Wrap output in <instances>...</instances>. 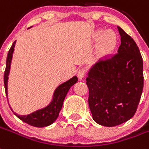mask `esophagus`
I'll list each match as a JSON object with an SVG mask.
<instances>
[{"instance_id": "1", "label": "esophagus", "mask_w": 149, "mask_h": 149, "mask_svg": "<svg viewBox=\"0 0 149 149\" xmlns=\"http://www.w3.org/2000/svg\"><path fill=\"white\" fill-rule=\"evenodd\" d=\"M85 75V68L79 69L78 71V78H79L80 80H81V79H83V78H84Z\"/></svg>"}]
</instances>
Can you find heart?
I'll use <instances>...</instances> for the list:
<instances>
[{
    "instance_id": "1",
    "label": "heart",
    "mask_w": 149,
    "mask_h": 149,
    "mask_svg": "<svg viewBox=\"0 0 149 149\" xmlns=\"http://www.w3.org/2000/svg\"><path fill=\"white\" fill-rule=\"evenodd\" d=\"M95 40H100L98 51L101 55H106L111 53L116 45V36L112 31H98L95 34Z\"/></svg>"
}]
</instances>
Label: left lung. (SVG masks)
Masks as SVG:
<instances>
[{
  "instance_id": "1",
  "label": "left lung",
  "mask_w": 149,
  "mask_h": 149,
  "mask_svg": "<svg viewBox=\"0 0 149 149\" xmlns=\"http://www.w3.org/2000/svg\"><path fill=\"white\" fill-rule=\"evenodd\" d=\"M120 46L114 56L94 64L86 78L93 120L105 127L123 124L134 115L142 94L143 60L132 38L119 27Z\"/></svg>"
}]
</instances>
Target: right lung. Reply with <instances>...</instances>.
<instances>
[{"label": "right lung", "mask_w": 149, "mask_h": 149, "mask_svg": "<svg viewBox=\"0 0 149 149\" xmlns=\"http://www.w3.org/2000/svg\"><path fill=\"white\" fill-rule=\"evenodd\" d=\"M15 42L16 41L13 42V44L9 49L8 56H7L6 68H5L4 75V88H5V93H6L7 96H8V80L11 59H12V55H13L14 49H15L14 48L15 47ZM77 81H78L77 76H74L73 78H71L68 81L59 85L54 91L53 100L50 103L44 108L38 109L32 113L25 115V116H21L15 113H14L23 122L29 124L31 126L36 127H43L49 126L53 124L58 117L59 113L61 109L67 93L70 89V88L73 85H74Z\"/></svg>", "instance_id": "1"}]
</instances>
